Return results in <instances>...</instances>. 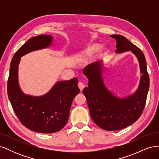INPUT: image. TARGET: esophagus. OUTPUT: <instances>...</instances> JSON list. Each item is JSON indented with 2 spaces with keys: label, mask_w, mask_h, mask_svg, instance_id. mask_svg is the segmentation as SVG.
Instances as JSON below:
<instances>
[{
  "label": "esophagus",
  "mask_w": 159,
  "mask_h": 159,
  "mask_svg": "<svg viewBox=\"0 0 159 159\" xmlns=\"http://www.w3.org/2000/svg\"><path fill=\"white\" fill-rule=\"evenodd\" d=\"M78 87H79L81 91H82V90L84 89V88L85 87V85H84L82 82H80V83L78 84Z\"/></svg>",
  "instance_id": "34e87169"
}]
</instances>
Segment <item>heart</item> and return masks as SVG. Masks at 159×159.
Here are the masks:
<instances>
[{"instance_id": "1", "label": "heart", "mask_w": 159, "mask_h": 159, "mask_svg": "<svg viewBox=\"0 0 159 159\" xmlns=\"http://www.w3.org/2000/svg\"><path fill=\"white\" fill-rule=\"evenodd\" d=\"M101 46L98 43H90L88 45V46L84 50L83 52L81 53L80 56V60H85L88 57H90L93 56L95 53H97L98 50L100 49ZM103 55V51L100 52V56Z\"/></svg>"}]
</instances>
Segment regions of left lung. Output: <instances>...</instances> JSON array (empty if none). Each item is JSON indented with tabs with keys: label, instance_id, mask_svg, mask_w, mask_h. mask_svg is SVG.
Here are the masks:
<instances>
[{
	"label": "left lung",
	"instance_id": "8db88e82",
	"mask_svg": "<svg viewBox=\"0 0 159 159\" xmlns=\"http://www.w3.org/2000/svg\"><path fill=\"white\" fill-rule=\"evenodd\" d=\"M111 37L117 41L116 54L130 52L136 57L141 72L138 88L125 97L113 93L103 80L104 64L101 60L84 69L83 74L89 82L83 93L87 99L91 117L95 124L106 131H117L131 125L140 117L149 89V76L142 51L121 35L114 34Z\"/></svg>",
	"mask_w": 159,
	"mask_h": 159
}]
</instances>
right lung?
<instances>
[{"label":"right lung","mask_w":159,"mask_h":159,"mask_svg":"<svg viewBox=\"0 0 159 159\" xmlns=\"http://www.w3.org/2000/svg\"><path fill=\"white\" fill-rule=\"evenodd\" d=\"M54 37L42 34L28 40L12 57L7 91L8 99L20 121L28 129L41 133L59 131L69 117L72 101L80 93L78 78L58 81L48 92L34 96L26 94L18 81V67L21 57L33 51L53 45Z\"/></svg>","instance_id":"right-lung-1"}]
</instances>
